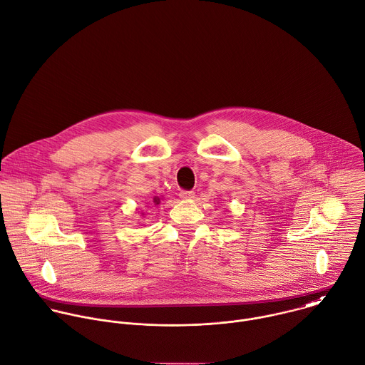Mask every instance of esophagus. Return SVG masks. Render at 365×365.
Listing matches in <instances>:
<instances>
[{
  "label": "esophagus",
  "mask_w": 365,
  "mask_h": 365,
  "mask_svg": "<svg viewBox=\"0 0 365 365\" xmlns=\"http://www.w3.org/2000/svg\"><path fill=\"white\" fill-rule=\"evenodd\" d=\"M179 196L183 199V200H190L195 197V192L193 190H180Z\"/></svg>",
  "instance_id": "obj_1"
}]
</instances>
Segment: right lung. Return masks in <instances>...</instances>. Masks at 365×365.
I'll return each mask as SVG.
<instances>
[{"label":"right lung","mask_w":365,"mask_h":365,"mask_svg":"<svg viewBox=\"0 0 365 365\" xmlns=\"http://www.w3.org/2000/svg\"><path fill=\"white\" fill-rule=\"evenodd\" d=\"M155 202H156V205H158V202H159V199H155Z\"/></svg>","instance_id":"obj_1"}]
</instances>
